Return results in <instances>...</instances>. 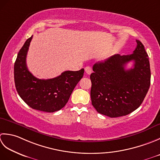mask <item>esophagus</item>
Returning a JSON list of instances; mask_svg holds the SVG:
<instances>
[{
  "label": "esophagus",
  "mask_w": 160,
  "mask_h": 160,
  "mask_svg": "<svg viewBox=\"0 0 160 160\" xmlns=\"http://www.w3.org/2000/svg\"><path fill=\"white\" fill-rule=\"evenodd\" d=\"M85 72H86V73L87 74H90L92 73V69H91V68L89 66H87L85 68Z\"/></svg>",
  "instance_id": "34e87169"
}]
</instances>
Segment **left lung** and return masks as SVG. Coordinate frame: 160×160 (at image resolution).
Segmentation results:
<instances>
[{
  "label": "left lung",
  "instance_id": "8db88e82",
  "mask_svg": "<svg viewBox=\"0 0 160 160\" xmlns=\"http://www.w3.org/2000/svg\"><path fill=\"white\" fill-rule=\"evenodd\" d=\"M131 54H115L93 66L90 97L97 111L110 117L128 115L141 105L151 84V69L144 45L136 40ZM134 61L127 70V63Z\"/></svg>",
  "mask_w": 160,
  "mask_h": 160
}]
</instances>
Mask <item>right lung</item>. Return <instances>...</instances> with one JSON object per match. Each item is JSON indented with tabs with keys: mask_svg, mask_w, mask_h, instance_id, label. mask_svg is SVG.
Here are the masks:
<instances>
[{
	"mask_svg": "<svg viewBox=\"0 0 160 160\" xmlns=\"http://www.w3.org/2000/svg\"><path fill=\"white\" fill-rule=\"evenodd\" d=\"M32 36L18 52L14 63V82L21 98L32 108L54 112L66 106L77 84L83 76L84 69L65 71L53 79H39L28 70L26 57Z\"/></svg>",
	"mask_w": 160,
	"mask_h": 160,
	"instance_id": "1",
	"label": "right lung"
}]
</instances>
